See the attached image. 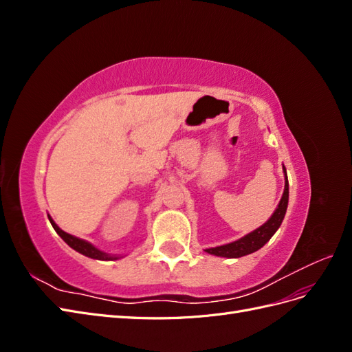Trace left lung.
I'll return each instance as SVG.
<instances>
[{
    "label": "left lung",
    "instance_id": "1",
    "mask_svg": "<svg viewBox=\"0 0 352 352\" xmlns=\"http://www.w3.org/2000/svg\"><path fill=\"white\" fill-rule=\"evenodd\" d=\"M283 172L286 176L285 166H283ZM287 198H289V185H287V177H285V190H283V195H282L279 206L273 212V216L267 221H265L263 226L255 229L254 232L248 233L247 236H243L235 242L221 245V247H216V248H208L206 251L212 255H219V257L238 258V257H243V255H248L254 251L260 250L263 245L274 235V232L279 229L280 223L285 217V212H286Z\"/></svg>",
    "mask_w": 352,
    "mask_h": 352
}]
</instances>
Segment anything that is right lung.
<instances>
[{
	"instance_id": "right-lung-1",
	"label": "right lung",
	"mask_w": 352,
	"mask_h": 352,
	"mask_svg": "<svg viewBox=\"0 0 352 352\" xmlns=\"http://www.w3.org/2000/svg\"><path fill=\"white\" fill-rule=\"evenodd\" d=\"M48 219H50V221H51L52 228H54V230L61 236V239L65 241V242L69 245V247H72L73 250H76L78 252H80V254H83V255H87V257L95 258V260H117V258H119V257H114V255H109V254H105V252L97 250V248L94 247L92 243H89V242H87V241H83V239H79V238H76V236L69 235V233H66L65 230H61V229L56 225L54 220H52L51 217H48Z\"/></svg>"
}]
</instances>
